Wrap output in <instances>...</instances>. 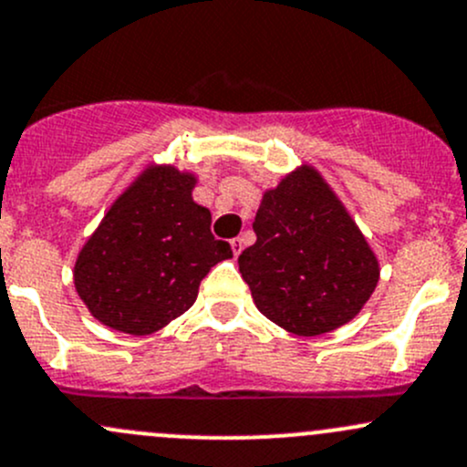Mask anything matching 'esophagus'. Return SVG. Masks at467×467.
Returning <instances> with one entry per match:
<instances>
[{
	"mask_svg": "<svg viewBox=\"0 0 467 467\" xmlns=\"http://www.w3.org/2000/svg\"><path fill=\"white\" fill-rule=\"evenodd\" d=\"M230 246H233L234 257H239V254H242V250H244V239L242 237H234L233 242H230Z\"/></svg>",
	"mask_w": 467,
	"mask_h": 467,
	"instance_id": "obj_1",
	"label": "esophagus"
}]
</instances>
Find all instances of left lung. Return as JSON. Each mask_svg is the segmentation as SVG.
<instances>
[{"label": "left lung", "mask_w": 467, "mask_h": 467, "mask_svg": "<svg viewBox=\"0 0 467 467\" xmlns=\"http://www.w3.org/2000/svg\"><path fill=\"white\" fill-rule=\"evenodd\" d=\"M253 230L257 242L239 254V273L259 311L286 331H333L374 293V253L313 168L264 194Z\"/></svg>", "instance_id": "left-lung-1"}]
</instances>
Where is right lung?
<instances>
[{
	"label": "right lung",
	"instance_id": "1",
	"mask_svg": "<svg viewBox=\"0 0 467 467\" xmlns=\"http://www.w3.org/2000/svg\"><path fill=\"white\" fill-rule=\"evenodd\" d=\"M194 176L145 171L111 205L76 262V291L91 316L130 336H150L194 304L214 264L233 257L192 201Z\"/></svg>",
	"mask_w": 467,
	"mask_h": 467
}]
</instances>
